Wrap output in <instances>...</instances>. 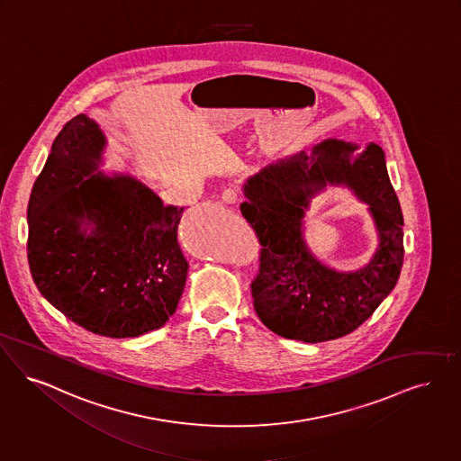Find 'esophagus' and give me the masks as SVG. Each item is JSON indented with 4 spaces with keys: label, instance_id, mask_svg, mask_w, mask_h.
Returning a JSON list of instances; mask_svg holds the SVG:
<instances>
[{
    "label": "esophagus",
    "instance_id": "1",
    "mask_svg": "<svg viewBox=\"0 0 461 461\" xmlns=\"http://www.w3.org/2000/svg\"><path fill=\"white\" fill-rule=\"evenodd\" d=\"M240 190L239 188H235V186H228V188H224L221 194V199L226 203H237L240 201Z\"/></svg>",
    "mask_w": 461,
    "mask_h": 461
}]
</instances>
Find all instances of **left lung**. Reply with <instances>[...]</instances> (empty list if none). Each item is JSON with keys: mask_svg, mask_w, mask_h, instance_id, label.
Listing matches in <instances>:
<instances>
[{"mask_svg": "<svg viewBox=\"0 0 461 461\" xmlns=\"http://www.w3.org/2000/svg\"><path fill=\"white\" fill-rule=\"evenodd\" d=\"M328 139L266 166L243 186V218L260 243L254 309L266 328L283 338L321 343L362 326L394 288L403 266V214L387 176L384 152ZM345 184L368 203L380 249L366 268L339 274L308 250L301 228L304 209L326 184Z\"/></svg>", "mask_w": 461, "mask_h": 461, "instance_id": "8db88e82", "label": "left lung"}]
</instances>
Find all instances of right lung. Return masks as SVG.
Listing matches in <instances>:
<instances>
[{"instance_id": "1", "label": "right lung", "mask_w": 461, "mask_h": 461, "mask_svg": "<svg viewBox=\"0 0 461 461\" xmlns=\"http://www.w3.org/2000/svg\"><path fill=\"white\" fill-rule=\"evenodd\" d=\"M104 146L86 114L58 133L29 199L27 258L41 295L75 324L135 338L165 326L184 294V207L130 175H93Z\"/></svg>"}]
</instances>
